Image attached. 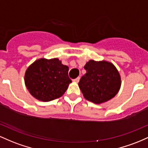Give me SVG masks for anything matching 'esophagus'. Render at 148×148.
<instances>
[{
  "mask_svg": "<svg viewBox=\"0 0 148 148\" xmlns=\"http://www.w3.org/2000/svg\"><path fill=\"white\" fill-rule=\"evenodd\" d=\"M79 77H76L75 79H73L74 82H79Z\"/></svg>",
  "mask_w": 148,
  "mask_h": 148,
  "instance_id": "obj_1",
  "label": "esophagus"
}]
</instances>
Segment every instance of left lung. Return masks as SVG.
Returning <instances> with one entry per match:
<instances>
[{
  "label": "left lung",
  "instance_id": "1",
  "mask_svg": "<svg viewBox=\"0 0 148 148\" xmlns=\"http://www.w3.org/2000/svg\"><path fill=\"white\" fill-rule=\"evenodd\" d=\"M84 68L87 73L81 77L78 86L87 100L101 104L110 100L118 93L121 77L112 63L89 60Z\"/></svg>",
  "mask_w": 148,
  "mask_h": 148
}]
</instances>
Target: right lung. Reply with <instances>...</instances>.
<instances>
[{"mask_svg":"<svg viewBox=\"0 0 148 148\" xmlns=\"http://www.w3.org/2000/svg\"><path fill=\"white\" fill-rule=\"evenodd\" d=\"M69 67L57 58H45L35 61L26 69V87L38 100L48 102L61 97L72 82L69 77Z\"/></svg>","mask_w":148,"mask_h":148,"instance_id":"add662e5","label":"right lung"}]
</instances>
